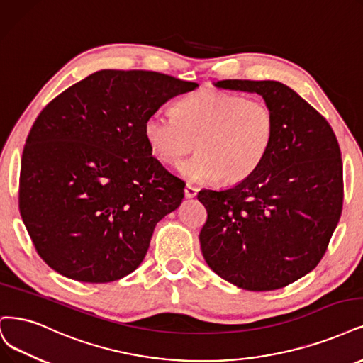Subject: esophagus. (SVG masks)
Wrapping results in <instances>:
<instances>
[{
    "mask_svg": "<svg viewBox=\"0 0 363 363\" xmlns=\"http://www.w3.org/2000/svg\"><path fill=\"white\" fill-rule=\"evenodd\" d=\"M196 194H198L196 187H194L191 184H186V187H184V196L186 198H194V196H196Z\"/></svg>",
    "mask_w": 363,
    "mask_h": 363,
    "instance_id": "1",
    "label": "esophagus"
}]
</instances>
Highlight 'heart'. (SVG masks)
<instances>
[{
    "label": "heart",
    "mask_w": 363,
    "mask_h": 363,
    "mask_svg": "<svg viewBox=\"0 0 363 363\" xmlns=\"http://www.w3.org/2000/svg\"><path fill=\"white\" fill-rule=\"evenodd\" d=\"M172 114L150 116L144 136L153 156L167 165H177L196 148L198 155L180 167L191 182L239 184L261 167L270 150L274 117L259 99L207 86L180 99Z\"/></svg>",
    "instance_id": "1"
}]
</instances>
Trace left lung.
<instances>
[{
	"label": "left lung",
	"instance_id": "1",
	"mask_svg": "<svg viewBox=\"0 0 363 363\" xmlns=\"http://www.w3.org/2000/svg\"><path fill=\"white\" fill-rule=\"evenodd\" d=\"M215 86L262 96L274 133L251 177L198 194L207 210L201 251L208 267L239 289L278 290L326 254L344 201L340 144L328 120L282 82L225 79Z\"/></svg>",
	"mask_w": 363,
	"mask_h": 363
}]
</instances>
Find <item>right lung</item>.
Wrapping results in <instances>:
<instances>
[{"label": "right lung", "instance_id": "obj_1", "mask_svg": "<svg viewBox=\"0 0 363 363\" xmlns=\"http://www.w3.org/2000/svg\"><path fill=\"white\" fill-rule=\"evenodd\" d=\"M196 82L148 70H101L49 102L23 147L19 211L37 254L79 282L138 267L184 183L152 156L144 123Z\"/></svg>", "mask_w": 363, "mask_h": 363}]
</instances>
